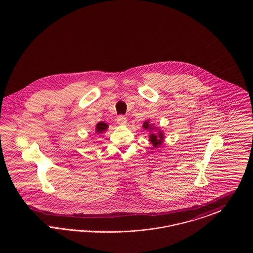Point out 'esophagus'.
I'll use <instances>...</instances> for the list:
<instances>
[{
    "label": "esophagus",
    "instance_id": "1",
    "mask_svg": "<svg viewBox=\"0 0 253 253\" xmlns=\"http://www.w3.org/2000/svg\"><path fill=\"white\" fill-rule=\"evenodd\" d=\"M117 122H118V124H120V125H125L126 123H127V119L124 117V116H119L118 118H117Z\"/></svg>",
    "mask_w": 253,
    "mask_h": 253
}]
</instances>
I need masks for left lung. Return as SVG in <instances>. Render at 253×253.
Wrapping results in <instances>:
<instances>
[{"mask_svg": "<svg viewBox=\"0 0 253 253\" xmlns=\"http://www.w3.org/2000/svg\"><path fill=\"white\" fill-rule=\"evenodd\" d=\"M143 127H144V129H149L150 131H154L156 129L155 127H153V124H150L148 121L144 122ZM163 138H164V135L161 131H158V133H156V132H152V133H150V141L156 148L160 147V145L162 144Z\"/></svg>", "mask_w": 253, "mask_h": 253, "instance_id": "obj_1", "label": "left lung"}]
</instances>
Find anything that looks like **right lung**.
I'll return each instance as SVG.
<instances>
[{
	"label": "right lung",
	"instance_id": "add662e5",
	"mask_svg": "<svg viewBox=\"0 0 253 253\" xmlns=\"http://www.w3.org/2000/svg\"><path fill=\"white\" fill-rule=\"evenodd\" d=\"M107 127H108V125H107L106 123H104V122H99V123L96 124V132H98V133H99V132H102L107 129Z\"/></svg>",
	"mask_w": 253,
	"mask_h": 253
}]
</instances>
